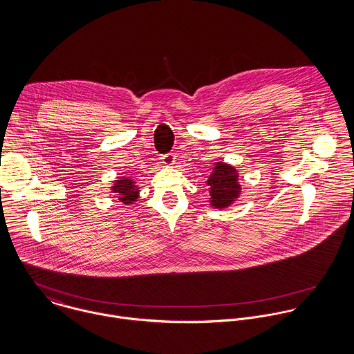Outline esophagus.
<instances>
[{"label":"esophagus","mask_w":354,"mask_h":354,"mask_svg":"<svg viewBox=\"0 0 354 354\" xmlns=\"http://www.w3.org/2000/svg\"><path fill=\"white\" fill-rule=\"evenodd\" d=\"M161 162L165 165H172L175 162V154L174 153H167L161 157Z\"/></svg>","instance_id":"1"}]
</instances>
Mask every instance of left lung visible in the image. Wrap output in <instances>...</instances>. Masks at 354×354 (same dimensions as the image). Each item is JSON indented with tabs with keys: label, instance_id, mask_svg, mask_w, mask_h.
<instances>
[{
	"label": "left lung",
	"instance_id": "obj_1",
	"mask_svg": "<svg viewBox=\"0 0 354 354\" xmlns=\"http://www.w3.org/2000/svg\"><path fill=\"white\" fill-rule=\"evenodd\" d=\"M208 189L211 193V204L216 208L228 207L241 193L238 174L234 167L224 162H216L214 171L209 176Z\"/></svg>",
	"mask_w": 354,
	"mask_h": 354
}]
</instances>
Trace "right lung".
Instances as JSON below:
<instances>
[{
    "label": "right lung",
    "instance_id": "obj_1",
    "mask_svg": "<svg viewBox=\"0 0 354 354\" xmlns=\"http://www.w3.org/2000/svg\"><path fill=\"white\" fill-rule=\"evenodd\" d=\"M113 193L119 194V200L123 204H131L138 198V187L134 185L131 179H118L115 180V186L112 187Z\"/></svg>",
    "mask_w": 354,
    "mask_h": 354
}]
</instances>
